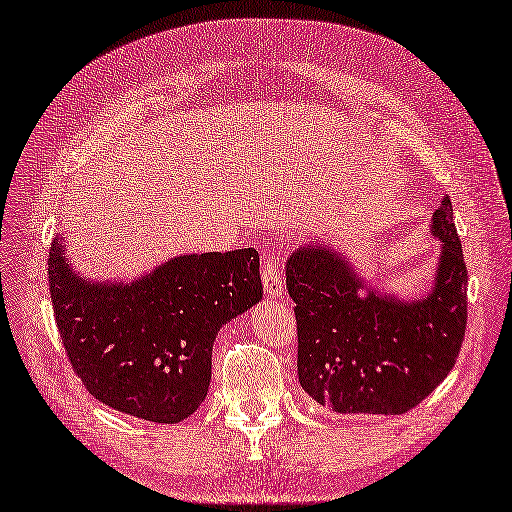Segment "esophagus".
Masks as SVG:
<instances>
[{
	"instance_id": "1",
	"label": "esophagus",
	"mask_w": 512,
	"mask_h": 512,
	"mask_svg": "<svg viewBox=\"0 0 512 512\" xmlns=\"http://www.w3.org/2000/svg\"><path fill=\"white\" fill-rule=\"evenodd\" d=\"M263 286H265V293L269 297L284 295V282L280 276V269L269 256H265V265H263Z\"/></svg>"
}]
</instances>
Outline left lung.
<instances>
[{"label": "left lung", "mask_w": 512, "mask_h": 512, "mask_svg": "<svg viewBox=\"0 0 512 512\" xmlns=\"http://www.w3.org/2000/svg\"><path fill=\"white\" fill-rule=\"evenodd\" d=\"M439 258L428 289L400 295L360 273L341 245L313 241L286 260L297 376L319 406L402 415L452 371L467 323V267L450 197L432 215Z\"/></svg>", "instance_id": "1"}]
</instances>
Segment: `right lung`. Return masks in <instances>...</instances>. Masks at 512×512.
<instances>
[{
    "mask_svg": "<svg viewBox=\"0 0 512 512\" xmlns=\"http://www.w3.org/2000/svg\"><path fill=\"white\" fill-rule=\"evenodd\" d=\"M49 293L67 356L102 404L156 423H178L206 400L213 343L263 299L254 247L180 254L126 280L89 278L49 249Z\"/></svg>",
    "mask_w": 512,
    "mask_h": 512,
    "instance_id": "obj_1",
    "label": "right lung"
}]
</instances>
